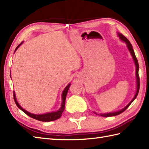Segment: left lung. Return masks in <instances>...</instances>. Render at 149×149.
I'll use <instances>...</instances> for the list:
<instances>
[{
  "label": "left lung",
  "instance_id": "8db88e82",
  "mask_svg": "<svg viewBox=\"0 0 149 149\" xmlns=\"http://www.w3.org/2000/svg\"><path fill=\"white\" fill-rule=\"evenodd\" d=\"M117 34H118V36L119 37V38L121 40L122 42H125L126 43V45H127V49L129 50V51L130 52L132 56V58L133 59V61L134 62V64H135V66H136V93H135V95L133 97V99L131 100V101L130 102H129L127 106H126L125 107H123V109H120L119 111H117L115 112H111V113H97L96 112H94L95 114H96V115H100L101 116H104V117H109V116H116V115H120V113H123L124 111H125L126 109H127V107L131 105V104L133 102V101L135 100L136 98L138 92H139V90H140V78H139V74H138V71H139V65H138V59L136 58V57L135 56V54H134V51L133 49H132V46L131 45V43H130V42L128 40V39L127 38H125L124 36L121 33H117Z\"/></svg>",
  "mask_w": 149,
  "mask_h": 149
}]
</instances>
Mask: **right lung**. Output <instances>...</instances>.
Wrapping results in <instances>:
<instances>
[{"label": "right lung", "mask_w": 149, "mask_h": 149, "mask_svg": "<svg viewBox=\"0 0 149 149\" xmlns=\"http://www.w3.org/2000/svg\"><path fill=\"white\" fill-rule=\"evenodd\" d=\"M24 42H22L17 47V48L15 49V52L16 50L18 49V48L20 47L22 43H23ZM10 76H11V73H10ZM71 83H69L67 86L65 87V88L64 89V90L63 91L62 93V102H61V105L60 108L59 109V110L56 111L54 112H50V113H45V114H40V115H36V114H33L31 113L30 112H28L27 111L25 110L24 109L22 108L21 107V106L20 104H18V101L17 100V98H16V95H15V92L14 91L13 92V97H14V100L15 104H17V107H18L19 109H21L22 111L24 112L28 116H29L31 118H33L34 119H36L37 120H39V121H42V122H50V121H54V120H56L57 119L59 118L61 116L62 113L63 112V111L65 110V100H66V95H67L68 91L69 90V87L70 86Z\"/></svg>", "instance_id": "add662e5"}]
</instances>
